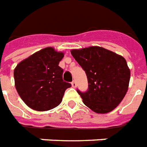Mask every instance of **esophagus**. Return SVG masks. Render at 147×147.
I'll list each match as a JSON object with an SVG mask.
<instances>
[{"label":"esophagus","instance_id":"obj_1","mask_svg":"<svg viewBox=\"0 0 147 147\" xmlns=\"http://www.w3.org/2000/svg\"><path fill=\"white\" fill-rule=\"evenodd\" d=\"M71 85H72V86L74 88L76 87V86H77V83H76V81H75V80L73 81L72 83H71Z\"/></svg>","mask_w":147,"mask_h":147}]
</instances>
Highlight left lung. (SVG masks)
Segmentation results:
<instances>
[{
    "instance_id": "obj_1",
    "label": "left lung",
    "mask_w": 147,
    "mask_h": 147,
    "mask_svg": "<svg viewBox=\"0 0 147 147\" xmlns=\"http://www.w3.org/2000/svg\"><path fill=\"white\" fill-rule=\"evenodd\" d=\"M70 52L87 76V91L77 90L83 103L98 114L114 110L128 90L131 71L126 60L98 46L73 49Z\"/></svg>"
}]
</instances>
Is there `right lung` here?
I'll return each mask as SVG.
<instances>
[{
  "label": "right lung",
  "mask_w": 147,
  "mask_h": 147,
  "mask_svg": "<svg viewBox=\"0 0 147 147\" xmlns=\"http://www.w3.org/2000/svg\"><path fill=\"white\" fill-rule=\"evenodd\" d=\"M64 56V52L48 47L16 65L13 71L15 87L29 108L48 111L61 102L65 90L71 86L63 80V69L58 66Z\"/></svg>",
  "instance_id": "obj_1"
}]
</instances>
